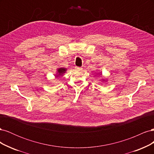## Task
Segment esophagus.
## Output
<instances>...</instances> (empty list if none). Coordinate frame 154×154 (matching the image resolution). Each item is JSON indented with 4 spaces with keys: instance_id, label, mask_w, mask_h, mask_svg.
<instances>
[{
    "instance_id": "1",
    "label": "esophagus",
    "mask_w": 154,
    "mask_h": 154,
    "mask_svg": "<svg viewBox=\"0 0 154 154\" xmlns=\"http://www.w3.org/2000/svg\"><path fill=\"white\" fill-rule=\"evenodd\" d=\"M75 68H76V71H82V67H76Z\"/></svg>"
}]
</instances>
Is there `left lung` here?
<instances>
[{"mask_svg": "<svg viewBox=\"0 0 154 154\" xmlns=\"http://www.w3.org/2000/svg\"><path fill=\"white\" fill-rule=\"evenodd\" d=\"M102 81H103V82H105V79H102V80H101Z\"/></svg>", "mask_w": 154, "mask_h": 154, "instance_id": "obj_1", "label": "left lung"}]
</instances>
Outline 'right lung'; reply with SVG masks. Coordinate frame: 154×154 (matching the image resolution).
<instances>
[{"label":"right lung","instance_id":"add662e5","mask_svg":"<svg viewBox=\"0 0 154 154\" xmlns=\"http://www.w3.org/2000/svg\"><path fill=\"white\" fill-rule=\"evenodd\" d=\"M67 68H65V67H60L57 69V74H55V76L56 77H58L59 76H61L62 74H63L64 73H66L67 71Z\"/></svg>","mask_w":154,"mask_h":154}]
</instances>
